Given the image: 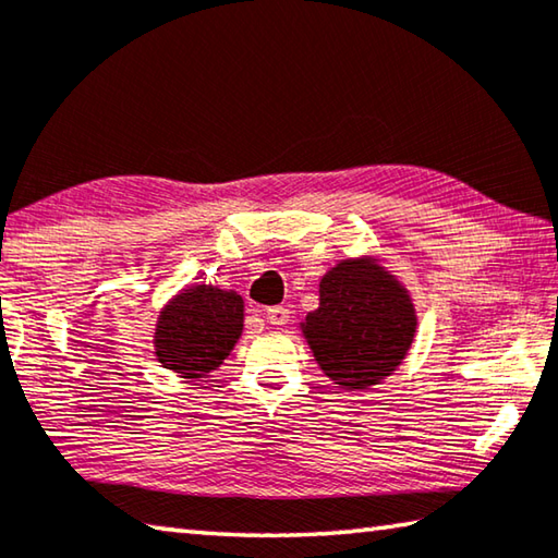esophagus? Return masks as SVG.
Here are the masks:
<instances>
[{
  "instance_id": "esophagus-1",
  "label": "esophagus",
  "mask_w": 558,
  "mask_h": 558,
  "mask_svg": "<svg viewBox=\"0 0 558 558\" xmlns=\"http://www.w3.org/2000/svg\"><path fill=\"white\" fill-rule=\"evenodd\" d=\"M266 319L270 325H286L288 323V317H290V313H288V307H282V305H272V307H266Z\"/></svg>"
}]
</instances>
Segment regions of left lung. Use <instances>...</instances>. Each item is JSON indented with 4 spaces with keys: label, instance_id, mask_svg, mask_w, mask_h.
I'll return each instance as SVG.
<instances>
[{
    "label": "left lung",
    "instance_id": "left-lung-1",
    "mask_svg": "<svg viewBox=\"0 0 558 558\" xmlns=\"http://www.w3.org/2000/svg\"><path fill=\"white\" fill-rule=\"evenodd\" d=\"M418 315L409 288L376 256L339 260L319 278V307L300 332L325 376L347 391L381 384L403 364Z\"/></svg>",
    "mask_w": 558,
    "mask_h": 558
}]
</instances>
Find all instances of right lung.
Wrapping results in <instances>:
<instances>
[{"instance_id":"add662e5","label":"right lung","mask_w":558,"mask_h":558,"mask_svg":"<svg viewBox=\"0 0 558 558\" xmlns=\"http://www.w3.org/2000/svg\"><path fill=\"white\" fill-rule=\"evenodd\" d=\"M243 298L216 286H186L159 310L157 362L182 379L202 381L219 369L243 335Z\"/></svg>"}]
</instances>
